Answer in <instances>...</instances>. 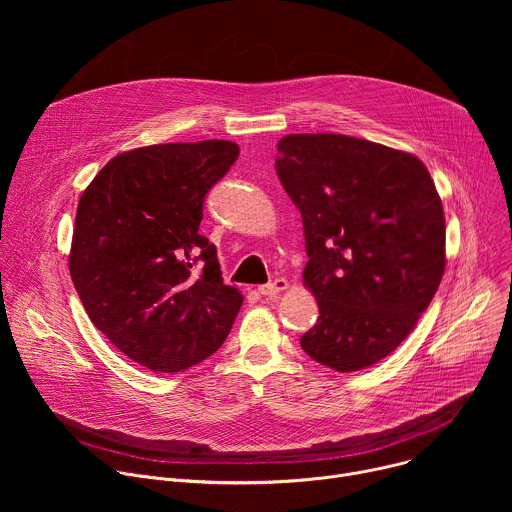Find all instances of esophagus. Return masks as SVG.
I'll return each instance as SVG.
<instances>
[{
  "label": "esophagus",
  "mask_w": 512,
  "mask_h": 512,
  "mask_svg": "<svg viewBox=\"0 0 512 512\" xmlns=\"http://www.w3.org/2000/svg\"><path fill=\"white\" fill-rule=\"evenodd\" d=\"M285 287H287V281L283 277H275L273 281H269V283L259 287V294L267 296V298H273V296L279 294V291H283Z\"/></svg>",
  "instance_id": "esophagus-1"
}]
</instances>
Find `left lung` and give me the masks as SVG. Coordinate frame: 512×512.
I'll use <instances>...</instances> for the list:
<instances>
[{
	"label": "left lung",
	"mask_w": 512,
	"mask_h": 512,
	"mask_svg": "<svg viewBox=\"0 0 512 512\" xmlns=\"http://www.w3.org/2000/svg\"><path fill=\"white\" fill-rule=\"evenodd\" d=\"M275 170L302 212L304 283L318 322L300 344L352 373L391 354L427 310L446 269V221L411 154L336 133H291Z\"/></svg>",
	"instance_id": "1"
}]
</instances>
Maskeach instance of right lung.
Returning a JSON list of instances; mask_svg holds the SVG:
<instances>
[{
    "label": "right lung",
    "mask_w": 512,
    "mask_h": 512,
    "mask_svg": "<svg viewBox=\"0 0 512 512\" xmlns=\"http://www.w3.org/2000/svg\"><path fill=\"white\" fill-rule=\"evenodd\" d=\"M239 158L223 139L115 156L79 200L68 257L91 322L131 360L178 373L208 358L241 310L198 233L208 190Z\"/></svg>",
    "instance_id": "add662e5"
}]
</instances>
